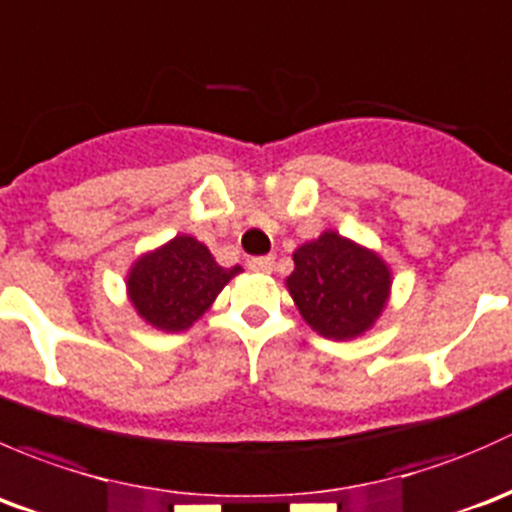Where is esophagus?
<instances>
[{"mask_svg": "<svg viewBox=\"0 0 512 512\" xmlns=\"http://www.w3.org/2000/svg\"><path fill=\"white\" fill-rule=\"evenodd\" d=\"M273 256H256L249 261V268L251 271H258V273H271L273 271Z\"/></svg>", "mask_w": 512, "mask_h": 512, "instance_id": "34e87169", "label": "esophagus"}]
</instances>
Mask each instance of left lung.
I'll list each match as a JSON object with an SVG mask.
<instances>
[{"mask_svg": "<svg viewBox=\"0 0 512 512\" xmlns=\"http://www.w3.org/2000/svg\"><path fill=\"white\" fill-rule=\"evenodd\" d=\"M288 276L300 315L323 337L350 340L372 328L389 295V271L372 251L325 231L293 254Z\"/></svg>", "mask_w": 512, "mask_h": 512, "instance_id": "left-lung-1", "label": "left lung"}]
</instances>
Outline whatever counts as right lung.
<instances>
[{"label": "right lung", "instance_id": "obj_1", "mask_svg": "<svg viewBox=\"0 0 512 512\" xmlns=\"http://www.w3.org/2000/svg\"><path fill=\"white\" fill-rule=\"evenodd\" d=\"M241 266L221 268L204 244L177 236L155 254L142 256L128 278L138 313L167 333L187 330L212 305Z\"/></svg>", "mask_w": 512, "mask_h": 512}]
</instances>
